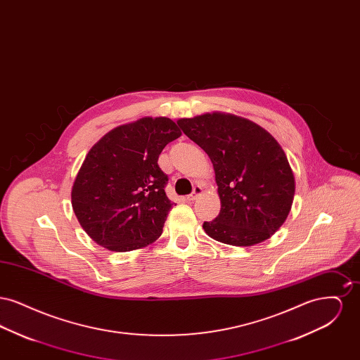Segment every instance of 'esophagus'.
<instances>
[{
  "instance_id": "34e87169",
  "label": "esophagus",
  "mask_w": 360,
  "mask_h": 360,
  "mask_svg": "<svg viewBox=\"0 0 360 360\" xmlns=\"http://www.w3.org/2000/svg\"><path fill=\"white\" fill-rule=\"evenodd\" d=\"M202 194V188L200 186V185H197L195 188H194V190H193V193L190 194V195H188V201H194L198 195H201Z\"/></svg>"
}]
</instances>
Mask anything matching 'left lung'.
<instances>
[{"label": "left lung", "instance_id": "left-lung-1", "mask_svg": "<svg viewBox=\"0 0 360 360\" xmlns=\"http://www.w3.org/2000/svg\"><path fill=\"white\" fill-rule=\"evenodd\" d=\"M212 160L221 209L202 228L224 244L250 247L270 239L290 213L295 179L288 156L257 122L213 112L176 121Z\"/></svg>", "mask_w": 360, "mask_h": 360}]
</instances>
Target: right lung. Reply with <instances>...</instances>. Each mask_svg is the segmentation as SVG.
<instances>
[{"mask_svg":"<svg viewBox=\"0 0 360 360\" xmlns=\"http://www.w3.org/2000/svg\"><path fill=\"white\" fill-rule=\"evenodd\" d=\"M181 135L167 117H143L113 128L90 148L72 184L71 205L98 245L127 252L162 235L174 202L158 158Z\"/></svg>","mask_w":360,"mask_h":360,"instance_id":"obj_1","label":"right lung"}]
</instances>
